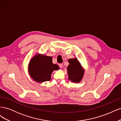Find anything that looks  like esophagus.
I'll return each instance as SVG.
<instances>
[{
	"label": "esophagus",
	"mask_w": 121,
	"mask_h": 121,
	"mask_svg": "<svg viewBox=\"0 0 121 121\" xmlns=\"http://www.w3.org/2000/svg\"><path fill=\"white\" fill-rule=\"evenodd\" d=\"M59 67H60V68H63V65L62 64H59Z\"/></svg>",
	"instance_id": "obj_1"
}]
</instances>
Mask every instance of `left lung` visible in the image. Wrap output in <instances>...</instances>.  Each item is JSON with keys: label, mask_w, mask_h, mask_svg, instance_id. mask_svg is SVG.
<instances>
[{"label": "left lung", "mask_w": 121, "mask_h": 121, "mask_svg": "<svg viewBox=\"0 0 121 121\" xmlns=\"http://www.w3.org/2000/svg\"><path fill=\"white\" fill-rule=\"evenodd\" d=\"M69 65L67 68L68 79L72 82L78 83L81 81L84 75V68L77 58L68 60Z\"/></svg>", "instance_id": "left-lung-1"}]
</instances>
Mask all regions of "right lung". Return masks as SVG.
<instances>
[{"mask_svg": "<svg viewBox=\"0 0 121 121\" xmlns=\"http://www.w3.org/2000/svg\"><path fill=\"white\" fill-rule=\"evenodd\" d=\"M52 56L40 53L36 54L33 56L28 64V68L31 78L38 83L50 80L52 73L60 69L58 65L52 63Z\"/></svg>", "mask_w": 121, "mask_h": 121, "instance_id": "add662e5", "label": "right lung"}]
</instances>
